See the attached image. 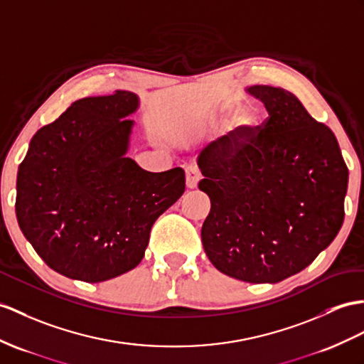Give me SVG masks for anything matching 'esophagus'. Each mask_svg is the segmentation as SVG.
Instances as JSON below:
<instances>
[{
	"label": "esophagus",
	"instance_id": "obj_1",
	"mask_svg": "<svg viewBox=\"0 0 364 364\" xmlns=\"http://www.w3.org/2000/svg\"><path fill=\"white\" fill-rule=\"evenodd\" d=\"M185 176H187V187L188 188H194L198 185V182L200 181V170L196 166V165H188L187 168H185Z\"/></svg>",
	"mask_w": 364,
	"mask_h": 364
}]
</instances>
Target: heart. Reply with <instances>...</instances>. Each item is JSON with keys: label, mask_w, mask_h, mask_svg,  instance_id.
<instances>
[{"label": "heart", "mask_w": 364, "mask_h": 364, "mask_svg": "<svg viewBox=\"0 0 364 364\" xmlns=\"http://www.w3.org/2000/svg\"><path fill=\"white\" fill-rule=\"evenodd\" d=\"M228 108H225L224 111H227ZM235 122L237 125H242V127H252L255 125L256 122V115L252 109H239L235 112Z\"/></svg>", "instance_id": "1"}]
</instances>
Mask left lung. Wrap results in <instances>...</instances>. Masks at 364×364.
Masks as SVG:
<instances>
[{
    "mask_svg": "<svg viewBox=\"0 0 364 364\" xmlns=\"http://www.w3.org/2000/svg\"><path fill=\"white\" fill-rule=\"evenodd\" d=\"M249 92L269 117L199 156V190L211 200L200 236L219 272L261 284L304 270L333 241L349 173L333 132L296 95L267 85Z\"/></svg>",
    "mask_w": 364,
    "mask_h": 364,
    "instance_id": "obj_1",
    "label": "left lung"
}]
</instances>
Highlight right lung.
I'll return each mask as SVG.
<instances>
[{"instance_id": "1", "label": "right lung", "mask_w": 364, "mask_h": 364, "mask_svg": "<svg viewBox=\"0 0 364 364\" xmlns=\"http://www.w3.org/2000/svg\"><path fill=\"white\" fill-rule=\"evenodd\" d=\"M137 97H85L37 131L16 181V218L52 270L102 282L141 261L156 219L185 191V173H149L125 157Z\"/></svg>"}]
</instances>
